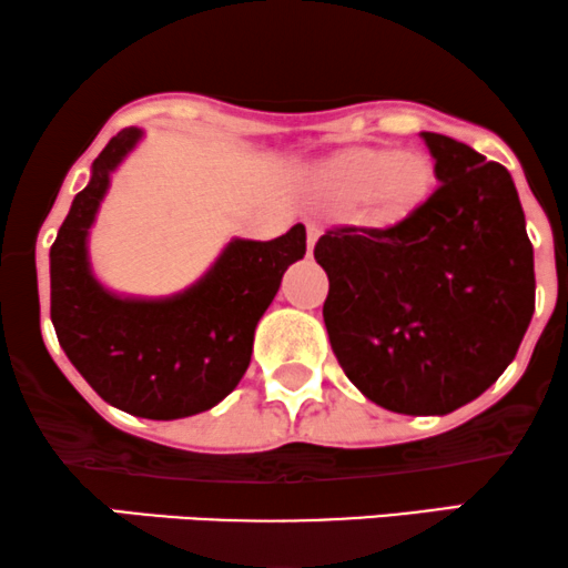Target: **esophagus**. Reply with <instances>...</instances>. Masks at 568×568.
Listing matches in <instances>:
<instances>
[{"label": "esophagus", "instance_id": "34e87169", "mask_svg": "<svg viewBox=\"0 0 568 568\" xmlns=\"http://www.w3.org/2000/svg\"><path fill=\"white\" fill-rule=\"evenodd\" d=\"M305 231H308V252H311V250H314L318 233H322V227H318L316 222H308V225H305Z\"/></svg>", "mask_w": 568, "mask_h": 568}]
</instances>
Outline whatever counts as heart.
Wrapping results in <instances>:
<instances>
[{
	"label": "heart",
	"instance_id": "heart-1",
	"mask_svg": "<svg viewBox=\"0 0 568 568\" xmlns=\"http://www.w3.org/2000/svg\"><path fill=\"white\" fill-rule=\"evenodd\" d=\"M435 163L418 150L354 146L318 169V187L341 203L362 201L375 225H399L435 193Z\"/></svg>",
	"mask_w": 568,
	"mask_h": 568
}]
</instances>
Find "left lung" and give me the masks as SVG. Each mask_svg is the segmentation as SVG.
<instances>
[{"label":"left lung","instance_id":"left-lung-1","mask_svg":"<svg viewBox=\"0 0 568 568\" xmlns=\"http://www.w3.org/2000/svg\"><path fill=\"white\" fill-rule=\"evenodd\" d=\"M437 190L392 227H333L314 257L324 324L348 381L386 410L445 416L518 354L534 314V250L501 163L422 133Z\"/></svg>","mask_w":568,"mask_h":568}]
</instances>
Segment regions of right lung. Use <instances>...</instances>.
<instances>
[{"mask_svg": "<svg viewBox=\"0 0 568 568\" xmlns=\"http://www.w3.org/2000/svg\"><path fill=\"white\" fill-rule=\"evenodd\" d=\"M142 131L123 129L93 161V176L50 246V318L69 362L104 403L131 416L171 422L209 410L239 386L254 327L284 271L305 254V227L273 241L235 239L212 271L165 301H123L93 278L88 227L110 171Z\"/></svg>", "mask_w": 568, "mask_h": 568, "instance_id": "add662e5", "label": "right lung"}]
</instances>
